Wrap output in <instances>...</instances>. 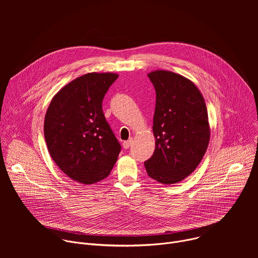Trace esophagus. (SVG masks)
Instances as JSON below:
<instances>
[{
	"label": "esophagus",
	"instance_id": "esophagus-1",
	"mask_svg": "<svg viewBox=\"0 0 258 258\" xmlns=\"http://www.w3.org/2000/svg\"><path fill=\"white\" fill-rule=\"evenodd\" d=\"M131 145H132V140L124 141V142H123V148H124V149H128L130 147H131Z\"/></svg>",
	"mask_w": 258,
	"mask_h": 258
}]
</instances>
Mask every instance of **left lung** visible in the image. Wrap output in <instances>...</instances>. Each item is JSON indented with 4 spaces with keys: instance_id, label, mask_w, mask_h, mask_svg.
<instances>
[{
    "instance_id": "obj_1",
    "label": "left lung",
    "mask_w": 258,
    "mask_h": 258,
    "mask_svg": "<svg viewBox=\"0 0 258 258\" xmlns=\"http://www.w3.org/2000/svg\"><path fill=\"white\" fill-rule=\"evenodd\" d=\"M156 91L153 118L155 151L145 161L147 173L163 185L189 176L201 162L210 127L204 98L190 80L155 70L148 75Z\"/></svg>"
}]
</instances>
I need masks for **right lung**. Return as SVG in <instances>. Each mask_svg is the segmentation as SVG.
I'll use <instances>...</instances> for the list:
<instances>
[{
	"label": "right lung",
	"instance_id": "right-lung-1",
	"mask_svg": "<svg viewBox=\"0 0 258 258\" xmlns=\"http://www.w3.org/2000/svg\"><path fill=\"white\" fill-rule=\"evenodd\" d=\"M117 78L116 73L91 72L76 79L53 97L45 116L52 159L85 185L107 177L121 150L102 110L104 96Z\"/></svg>",
	"mask_w": 258,
	"mask_h": 258
}]
</instances>
